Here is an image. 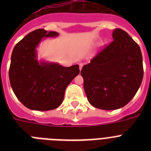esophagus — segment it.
I'll return each instance as SVG.
<instances>
[{
	"label": "esophagus",
	"instance_id": "esophagus-1",
	"mask_svg": "<svg viewBox=\"0 0 151 151\" xmlns=\"http://www.w3.org/2000/svg\"><path fill=\"white\" fill-rule=\"evenodd\" d=\"M82 67H83V63H79V69H80V71L82 70Z\"/></svg>",
	"mask_w": 151,
	"mask_h": 151
}]
</instances>
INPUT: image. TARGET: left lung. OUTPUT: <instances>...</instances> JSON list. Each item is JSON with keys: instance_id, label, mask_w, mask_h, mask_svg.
I'll return each mask as SVG.
<instances>
[{"instance_id": "obj_1", "label": "left lung", "mask_w": 151, "mask_h": 151, "mask_svg": "<svg viewBox=\"0 0 151 151\" xmlns=\"http://www.w3.org/2000/svg\"><path fill=\"white\" fill-rule=\"evenodd\" d=\"M113 39L81 71L89 103L105 110L127 104L138 91L144 76L138 44L120 29L113 30Z\"/></svg>"}]
</instances>
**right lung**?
I'll return each mask as SVG.
<instances>
[{"label":"right lung","instance_id":"right-lung-1","mask_svg":"<svg viewBox=\"0 0 151 151\" xmlns=\"http://www.w3.org/2000/svg\"><path fill=\"white\" fill-rule=\"evenodd\" d=\"M59 35L39 29L16 45L11 55L9 78L19 101L29 109L51 110L62 104L65 90L79 74L78 65L65 67L58 63L38 59L37 47L47 38Z\"/></svg>","mask_w":151,"mask_h":151}]
</instances>
